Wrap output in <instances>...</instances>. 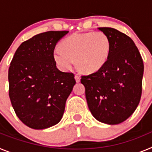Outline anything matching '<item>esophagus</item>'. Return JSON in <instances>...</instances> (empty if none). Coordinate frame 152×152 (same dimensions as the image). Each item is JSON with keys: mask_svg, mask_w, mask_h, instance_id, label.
<instances>
[{"mask_svg": "<svg viewBox=\"0 0 152 152\" xmlns=\"http://www.w3.org/2000/svg\"><path fill=\"white\" fill-rule=\"evenodd\" d=\"M75 80H76V82L77 83H79L80 81V77H79L78 75H75Z\"/></svg>", "mask_w": 152, "mask_h": 152, "instance_id": "34e87169", "label": "esophagus"}]
</instances>
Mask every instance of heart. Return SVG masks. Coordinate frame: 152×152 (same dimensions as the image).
<instances>
[{"label": "heart", "instance_id": "1", "mask_svg": "<svg viewBox=\"0 0 152 152\" xmlns=\"http://www.w3.org/2000/svg\"><path fill=\"white\" fill-rule=\"evenodd\" d=\"M110 52V40L103 32L74 33L56 48L53 57L58 66L68 71L74 62L80 72L92 74L98 72L105 64Z\"/></svg>", "mask_w": 152, "mask_h": 152}]
</instances>
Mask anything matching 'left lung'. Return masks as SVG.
<instances>
[{
    "instance_id": "1",
    "label": "left lung",
    "mask_w": 152,
    "mask_h": 152,
    "mask_svg": "<svg viewBox=\"0 0 152 152\" xmlns=\"http://www.w3.org/2000/svg\"><path fill=\"white\" fill-rule=\"evenodd\" d=\"M108 36L110 52L98 72L82 76L88 108L103 123L117 125L135 112L142 95L143 61L130 37L117 29L100 27Z\"/></svg>"
}]
</instances>
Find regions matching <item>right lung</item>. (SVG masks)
<instances>
[{
  "instance_id": "right-lung-1",
  "label": "right lung",
  "mask_w": 152,
  "mask_h": 152,
  "mask_svg": "<svg viewBox=\"0 0 152 152\" xmlns=\"http://www.w3.org/2000/svg\"><path fill=\"white\" fill-rule=\"evenodd\" d=\"M68 31H49L23 42L8 72L9 96L17 116L34 129L58 123L75 81L72 73L58 69L53 57L56 44Z\"/></svg>"
}]
</instances>
